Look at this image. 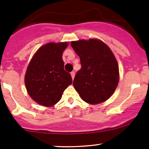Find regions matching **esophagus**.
Listing matches in <instances>:
<instances>
[{
	"label": "esophagus",
	"instance_id": "34e87169",
	"mask_svg": "<svg viewBox=\"0 0 149 149\" xmlns=\"http://www.w3.org/2000/svg\"><path fill=\"white\" fill-rule=\"evenodd\" d=\"M71 78L73 80L74 79V77H75V72L74 71H72V72H71Z\"/></svg>",
	"mask_w": 149,
	"mask_h": 149
}]
</instances>
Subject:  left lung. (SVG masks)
<instances>
[{"label": "left lung", "mask_w": 149, "mask_h": 149, "mask_svg": "<svg viewBox=\"0 0 149 149\" xmlns=\"http://www.w3.org/2000/svg\"><path fill=\"white\" fill-rule=\"evenodd\" d=\"M71 45L81 63L73 83L76 91L88 104L106 101L119 82V68L112 51L97 39L72 41Z\"/></svg>", "instance_id": "left-lung-1"}]
</instances>
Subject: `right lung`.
Instances as JSON below:
<instances>
[{
    "label": "right lung",
    "instance_id": "obj_1",
    "mask_svg": "<svg viewBox=\"0 0 149 149\" xmlns=\"http://www.w3.org/2000/svg\"><path fill=\"white\" fill-rule=\"evenodd\" d=\"M68 42H49L36 52L25 76L27 91L38 104L52 107L61 99L63 92L72 83L70 73L64 69L63 54Z\"/></svg>",
    "mask_w": 149,
    "mask_h": 149
}]
</instances>
